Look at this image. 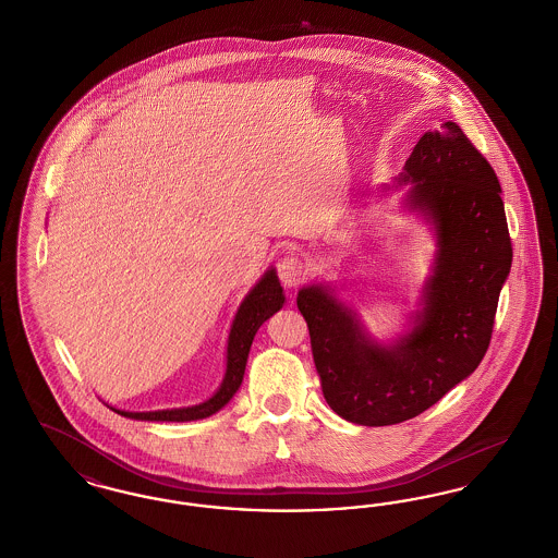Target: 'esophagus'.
<instances>
[{"label":"esophagus","mask_w":558,"mask_h":558,"mask_svg":"<svg viewBox=\"0 0 558 558\" xmlns=\"http://www.w3.org/2000/svg\"><path fill=\"white\" fill-rule=\"evenodd\" d=\"M278 276L282 280L284 287L289 289H296L305 276H307V266L299 259V257H284L280 264H278Z\"/></svg>","instance_id":"1"}]
</instances>
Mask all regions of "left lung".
<instances>
[{
  "mask_svg": "<svg viewBox=\"0 0 558 558\" xmlns=\"http://www.w3.org/2000/svg\"><path fill=\"white\" fill-rule=\"evenodd\" d=\"M401 182H412L408 201L433 219L439 240L414 330L393 347L378 345L324 287L296 296L322 393L355 425L410 421L475 372L512 264L498 175L456 123L418 140Z\"/></svg>",
  "mask_w": 558,
  "mask_h": 558,
  "instance_id": "obj_1",
  "label": "left lung"
}]
</instances>
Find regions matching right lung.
Returning <instances> with one entry per match:
<instances>
[{
  "instance_id": "obj_1",
  "label": "right lung",
  "mask_w": 558,
  "mask_h": 558,
  "mask_svg": "<svg viewBox=\"0 0 558 558\" xmlns=\"http://www.w3.org/2000/svg\"><path fill=\"white\" fill-rule=\"evenodd\" d=\"M282 305H284V294H282V287L278 282V276L274 269H267L266 276L259 280V284L246 294V299L240 305L239 314H236L232 330H230V339H228L226 378H223L219 391L211 399H207L205 403H198L192 408H178V410H159V412H125V410H114V408L112 410L125 418H135V421L184 423V421H198V418L211 416L239 391L244 368H246L248 349H251V343H253L259 326L269 316H274Z\"/></svg>"
}]
</instances>
